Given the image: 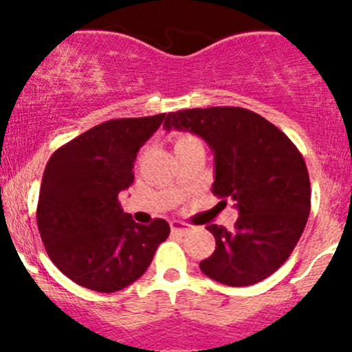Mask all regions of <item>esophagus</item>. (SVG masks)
Instances as JSON below:
<instances>
[{"instance_id":"esophagus-1","label":"esophagus","mask_w":352,"mask_h":352,"mask_svg":"<svg viewBox=\"0 0 352 352\" xmlns=\"http://www.w3.org/2000/svg\"><path fill=\"white\" fill-rule=\"evenodd\" d=\"M170 228H172V233H179V235H187V233L192 230V226L186 225V223L180 221H172L170 223Z\"/></svg>"}]
</instances>
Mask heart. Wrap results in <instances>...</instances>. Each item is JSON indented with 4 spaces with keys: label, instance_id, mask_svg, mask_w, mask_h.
<instances>
[{
    "label": "heart",
    "instance_id": "b5f03b06",
    "mask_svg": "<svg viewBox=\"0 0 352 352\" xmlns=\"http://www.w3.org/2000/svg\"><path fill=\"white\" fill-rule=\"evenodd\" d=\"M194 141H199V140L197 138L190 136V134H179V136H175V140H173V148H180L184 146V144L194 143Z\"/></svg>",
    "mask_w": 352,
    "mask_h": 352
}]
</instances>
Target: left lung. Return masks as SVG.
<instances>
[{
	"instance_id": "8db88e82",
	"label": "left lung",
	"mask_w": 352,
	"mask_h": 352,
	"mask_svg": "<svg viewBox=\"0 0 352 352\" xmlns=\"http://www.w3.org/2000/svg\"><path fill=\"white\" fill-rule=\"evenodd\" d=\"M163 127L201 136L214 153L212 194L235 201L233 230L209 225L216 248L199 267L226 286H250L287 261L310 214V177L303 155L281 129L242 107L166 113Z\"/></svg>"
}]
</instances>
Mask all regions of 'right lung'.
<instances>
[{
  "label": "right lung",
  "instance_id": "obj_1",
  "mask_svg": "<svg viewBox=\"0 0 352 352\" xmlns=\"http://www.w3.org/2000/svg\"><path fill=\"white\" fill-rule=\"evenodd\" d=\"M165 113L112 119L52 153L42 177L37 226L56 267L76 285L116 293L146 272L170 225L133 221L119 194L133 184L140 148Z\"/></svg>",
  "mask_w": 352,
  "mask_h": 352
}]
</instances>
